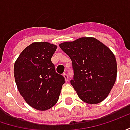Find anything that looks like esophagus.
Returning <instances> with one entry per match:
<instances>
[{"mask_svg":"<svg viewBox=\"0 0 130 130\" xmlns=\"http://www.w3.org/2000/svg\"><path fill=\"white\" fill-rule=\"evenodd\" d=\"M63 78H64V79H65V80H66V81H67V80H68L69 78H68V75H67V74L64 73V74L63 75Z\"/></svg>","mask_w":130,"mask_h":130,"instance_id":"esophagus-1","label":"esophagus"}]
</instances>
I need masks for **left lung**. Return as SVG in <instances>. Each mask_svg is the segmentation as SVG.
I'll return each instance as SVG.
<instances>
[{
	"label": "left lung",
	"instance_id": "obj_1",
	"mask_svg": "<svg viewBox=\"0 0 130 130\" xmlns=\"http://www.w3.org/2000/svg\"><path fill=\"white\" fill-rule=\"evenodd\" d=\"M59 46L72 60L74 77L70 83L79 98L89 104L103 101L117 77V62L113 52L92 37L63 42Z\"/></svg>",
	"mask_w": 130,
	"mask_h": 130
}]
</instances>
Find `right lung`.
I'll return each mask as SVG.
<instances>
[{
	"label": "right lung",
	"mask_w": 130,
	"mask_h": 130,
	"mask_svg": "<svg viewBox=\"0 0 130 130\" xmlns=\"http://www.w3.org/2000/svg\"><path fill=\"white\" fill-rule=\"evenodd\" d=\"M57 47L49 42H34L14 62V76L21 95L30 107L40 111L56 104L65 83L52 63Z\"/></svg>",
	"instance_id": "add662e5"
}]
</instances>
